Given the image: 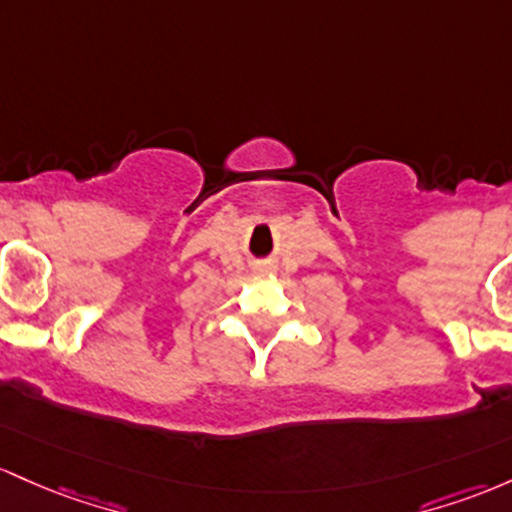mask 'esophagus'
Masks as SVG:
<instances>
[{
	"mask_svg": "<svg viewBox=\"0 0 512 512\" xmlns=\"http://www.w3.org/2000/svg\"><path fill=\"white\" fill-rule=\"evenodd\" d=\"M256 271H258V273H271L273 266H271V263H263V266H258Z\"/></svg>",
	"mask_w": 512,
	"mask_h": 512,
	"instance_id": "1",
	"label": "esophagus"
}]
</instances>
